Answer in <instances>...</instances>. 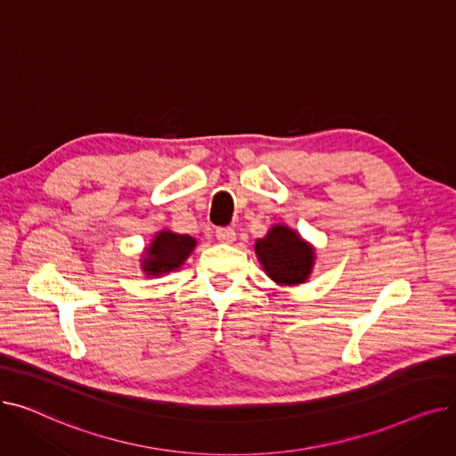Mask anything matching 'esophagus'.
Returning <instances> with one entry per match:
<instances>
[{
  "label": "esophagus",
  "mask_w": 456,
  "mask_h": 456,
  "mask_svg": "<svg viewBox=\"0 0 456 456\" xmlns=\"http://www.w3.org/2000/svg\"><path fill=\"white\" fill-rule=\"evenodd\" d=\"M216 238L224 244H232L236 240V232L231 227H220L216 229Z\"/></svg>",
  "instance_id": "1"
}]
</instances>
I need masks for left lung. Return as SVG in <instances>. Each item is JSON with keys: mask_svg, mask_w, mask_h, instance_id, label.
I'll return each mask as SVG.
<instances>
[{"mask_svg": "<svg viewBox=\"0 0 456 456\" xmlns=\"http://www.w3.org/2000/svg\"><path fill=\"white\" fill-rule=\"evenodd\" d=\"M255 251L262 268L279 284L305 282L313 270L314 249L284 225H275L262 240H256Z\"/></svg>", "mask_w": 456, "mask_h": 456, "instance_id": "left-lung-1", "label": "left lung"}]
</instances>
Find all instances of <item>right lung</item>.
<instances>
[{
	"mask_svg": "<svg viewBox=\"0 0 456 456\" xmlns=\"http://www.w3.org/2000/svg\"><path fill=\"white\" fill-rule=\"evenodd\" d=\"M194 248L196 240L191 236L162 231L155 236L153 244L148 249V256L142 262V268L150 275L177 270Z\"/></svg>",
	"mask_w": 456,
	"mask_h": 456,
	"instance_id": "add662e5",
	"label": "right lung"
}]
</instances>
